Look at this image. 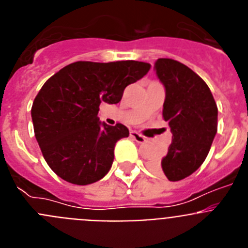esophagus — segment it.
<instances>
[{
  "instance_id": "1",
  "label": "esophagus",
  "mask_w": 248,
  "mask_h": 248,
  "mask_svg": "<svg viewBox=\"0 0 248 248\" xmlns=\"http://www.w3.org/2000/svg\"><path fill=\"white\" fill-rule=\"evenodd\" d=\"M130 137L133 138V139H134L135 141H137V143H139V144H143V143H145V141H146V138L143 137L141 134H139L138 131H134V130L130 131Z\"/></svg>"
}]
</instances>
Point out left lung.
<instances>
[{"instance_id":"8db88e82","label":"left lung","mask_w":248,"mask_h":248,"mask_svg":"<svg viewBox=\"0 0 248 248\" xmlns=\"http://www.w3.org/2000/svg\"><path fill=\"white\" fill-rule=\"evenodd\" d=\"M154 69L165 88L163 117L172 139L151 170L179 181L196 171L209 154L217 133V105L207 84L183 63L159 58Z\"/></svg>"}]
</instances>
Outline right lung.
<instances>
[{
    "instance_id": "add662e5",
    "label": "right lung",
    "mask_w": 248,
    "mask_h": 248,
    "mask_svg": "<svg viewBox=\"0 0 248 248\" xmlns=\"http://www.w3.org/2000/svg\"><path fill=\"white\" fill-rule=\"evenodd\" d=\"M149 69V63L138 61L74 62L43 84L31 115L43 157L59 177L88 185L108 174L115 144L129 130L120 123L99 122V105L119 103L126 85Z\"/></svg>"
}]
</instances>
